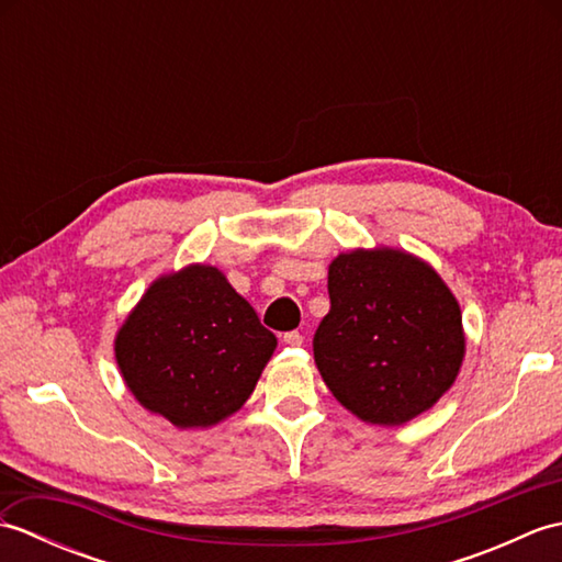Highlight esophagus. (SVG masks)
<instances>
[{
    "instance_id": "1",
    "label": "esophagus",
    "mask_w": 562,
    "mask_h": 562,
    "mask_svg": "<svg viewBox=\"0 0 562 562\" xmlns=\"http://www.w3.org/2000/svg\"><path fill=\"white\" fill-rule=\"evenodd\" d=\"M282 340L288 342V345H302V342H304V336H302L300 330H290V333H284Z\"/></svg>"
}]
</instances>
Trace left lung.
<instances>
[{
  "mask_svg": "<svg viewBox=\"0 0 562 562\" xmlns=\"http://www.w3.org/2000/svg\"><path fill=\"white\" fill-rule=\"evenodd\" d=\"M330 312L314 360L340 405L372 425H405L459 376L461 306L439 272L403 248H355L328 266Z\"/></svg>",
  "mask_w": 562,
  "mask_h": 562,
  "instance_id": "left-lung-1",
  "label": "left lung"
}]
</instances>
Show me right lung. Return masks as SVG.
<instances>
[{"mask_svg":"<svg viewBox=\"0 0 562 562\" xmlns=\"http://www.w3.org/2000/svg\"><path fill=\"white\" fill-rule=\"evenodd\" d=\"M274 348L254 306L205 262L154 280L115 333L127 391L178 429H207L241 411Z\"/></svg>","mask_w":562,"mask_h":562,"instance_id":"1","label":"right lung"}]
</instances>
